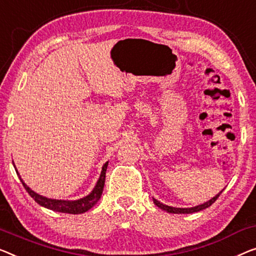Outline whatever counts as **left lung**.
Returning a JSON list of instances; mask_svg holds the SVG:
<instances>
[{
    "mask_svg": "<svg viewBox=\"0 0 256 256\" xmlns=\"http://www.w3.org/2000/svg\"><path fill=\"white\" fill-rule=\"evenodd\" d=\"M222 192H223V190H222ZM222 192H220L216 196H214L212 200H209L208 202H204V204L196 206V207H193V208H174V207H170V206L163 204H161V202L158 201L156 199H152V201H154V204L158 206V208H161L162 210H166L168 212H171V214H192V212H196L204 210V209L210 207V206L214 204V202L217 200V198L220 196V193H222Z\"/></svg>",
    "mask_w": 256,
    "mask_h": 256,
    "instance_id": "1",
    "label": "left lung"
}]
</instances>
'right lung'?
<instances>
[{"label":"right lung","mask_w":256,"mask_h":256,"mask_svg":"<svg viewBox=\"0 0 256 256\" xmlns=\"http://www.w3.org/2000/svg\"><path fill=\"white\" fill-rule=\"evenodd\" d=\"M106 166H108V162H106L104 166V168H102V172H101L100 178H98V184L94 188V190H92V193L90 194V196L82 198V199H80V200H76V201L54 200V199H48V198H44L42 196H39V194L33 192V190H30L28 186L22 180L20 177L19 178H20L22 186H24L25 190H28V193L30 194V198H33V199L36 200V204L42 206V207L48 208V209H50V210H54V212H58L82 214L87 210H90V209L93 207V206L96 204L98 200H100L102 192H104V188Z\"/></svg>","instance_id":"add662e5"}]
</instances>
